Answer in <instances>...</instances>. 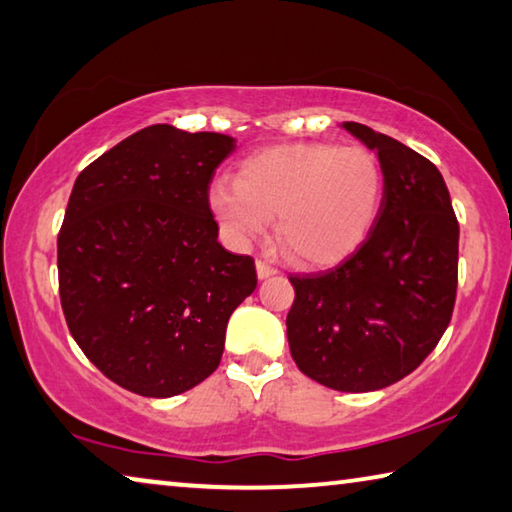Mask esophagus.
Wrapping results in <instances>:
<instances>
[{
  "mask_svg": "<svg viewBox=\"0 0 512 512\" xmlns=\"http://www.w3.org/2000/svg\"><path fill=\"white\" fill-rule=\"evenodd\" d=\"M256 274H258V279H270V276H274L276 274V270L272 265H267L265 261H256Z\"/></svg>",
  "mask_w": 512,
  "mask_h": 512,
  "instance_id": "obj_1",
  "label": "esophagus"
}]
</instances>
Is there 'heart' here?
Returning <instances> with one entry per match:
<instances>
[{
    "instance_id": "b5f03b06",
    "label": "heart",
    "mask_w": 512,
    "mask_h": 512,
    "mask_svg": "<svg viewBox=\"0 0 512 512\" xmlns=\"http://www.w3.org/2000/svg\"><path fill=\"white\" fill-rule=\"evenodd\" d=\"M384 195L378 157L360 146L288 143L249 155L236 182L209 188V209L231 245L245 247L276 215V240L297 263H339L373 229Z\"/></svg>"
}]
</instances>
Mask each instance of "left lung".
<instances>
[{"instance_id": "obj_1", "label": "left lung", "mask_w": 512, "mask_h": 512, "mask_svg": "<svg viewBox=\"0 0 512 512\" xmlns=\"http://www.w3.org/2000/svg\"><path fill=\"white\" fill-rule=\"evenodd\" d=\"M378 152L384 195L373 229L337 267L290 276L288 342L299 371L335 391L389 387L418 369L450 326L459 281V222L432 161L346 121Z\"/></svg>"}]
</instances>
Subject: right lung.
I'll use <instances>...</instances> for the list:
<instances>
[{"instance_id":"obj_1","label":"right lung","mask_w":512,"mask_h":512,"mask_svg":"<svg viewBox=\"0 0 512 512\" xmlns=\"http://www.w3.org/2000/svg\"><path fill=\"white\" fill-rule=\"evenodd\" d=\"M236 150L218 132L157 123L76 177L58 233L71 337L105 378L146 398L218 369L231 312L256 290L254 258L218 242L209 186Z\"/></svg>"}]
</instances>
